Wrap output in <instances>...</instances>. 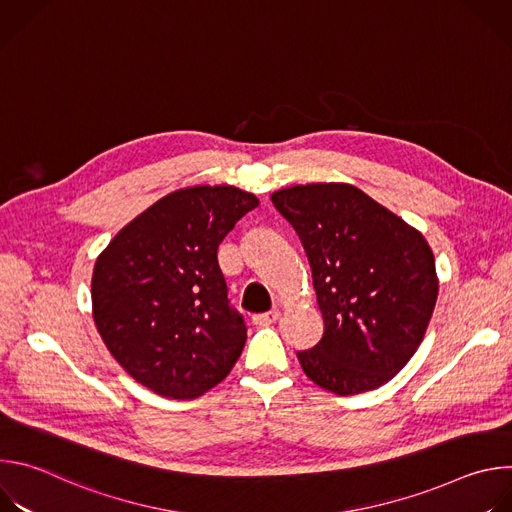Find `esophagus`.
<instances>
[{"mask_svg":"<svg viewBox=\"0 0 512 512\" xmlns=\"http://www.w3.org/2000/svg\"><path fill=\"white\" fill-rule=\"evenodd\" d=\"M277 320H279V312H277V310H271V312L253 316V322H255L257 326H269V324H273V322H277Z\"/></svg>","mask_w":512,"mask_h":512,"instance_id":"1","label":"esophagus"}]
</instances>
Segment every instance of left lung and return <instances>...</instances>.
I'll use <instances>...</instances> for the list:
<instances>
[{
  "label": "left lung",
  "instance_id": "1",
  "mask_svg": "<svg viewBox=\"0 0 512 512\" xmlns=\"http://www.w3.org/2000/svg\"><path fill=\"white\" fill-rule=\"evenodd\" d=\"M271 200L306 249L324 318L322 340L298 352L304 373L342 397L385 385L419 348L435 308L427 241L352 184H300Z\"/></svg>",
  "mask_w": 512,
  "mask_h": 512
}]
</instances>
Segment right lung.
Masks as SVG:
<instances>
[{"mask_svg": "<svg viewBox=\"0 0 512 512\" xmlns=\"http://www.w3.org/2000/svg\"><path fill=\"white\" fill-rule=\"evenodd\" d=\"M255 206L257 196L235 186L182 188L135 216L97 257L95 326L143 387L194 399L235 367L247 326L229 306L218 245Z\"/></svg>", "mask_w": 512, "mask_h": 512, "instance_id": "obj_1", "label": "right lung"}]
</instances>
